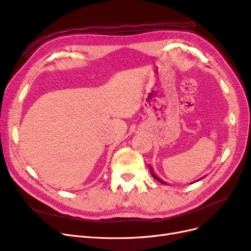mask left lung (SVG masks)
<instances>
[{
  "mask_svg": "<svg viewBox=\"0 0 251 251\" xmlns=\"http://www.w3.org/2000/svg\"><path fill=\"white\" fill-rule=\"evenodd\" d=\"M149 168H150V172H151V175L153 176V178H154V179H156L157 181H159V182H161V183H164V184H167V183H166V182H165L164 180H161V179L159 178V177H157V176H156V175H155L154 173H153V171H152V168H151L150 166H149Z\"/></svg>",
  "mask_w": 251,
  "mask_h": 251,
  "instance_id": "1",
  "label": "left lung"
}]
</instances>
